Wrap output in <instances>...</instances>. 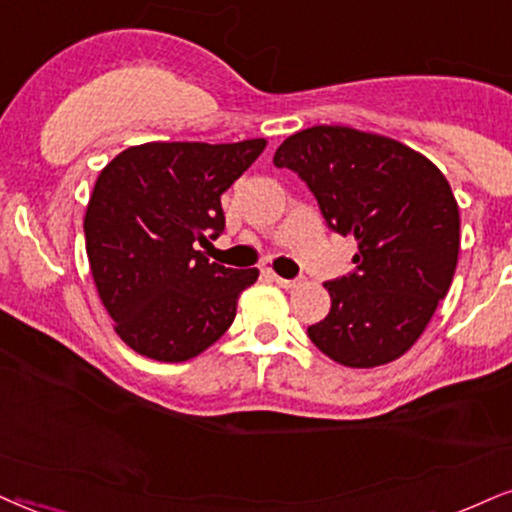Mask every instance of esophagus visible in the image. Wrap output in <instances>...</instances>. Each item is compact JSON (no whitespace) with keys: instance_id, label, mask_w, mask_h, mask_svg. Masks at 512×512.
I'll use <instances>...</instances> for the list:
<instances>
[{"instance_id":"34e87169","label":"esophagus","mask_w":512,"mask_h":512,"mask_svg":"<svg viewBox=\"0 0 512 512\" xmlns=\"http://www.w3.org/2000/svg\"><path fill=\"white\" fill-rule=\"evenodd\" d=\"M271 278H274V281L278 283V286L286 288V290H290V288H297V286H302V283H304V278H302V276H297V278H283V276H278V274H271Z\"/></svg>"}]
</instances>
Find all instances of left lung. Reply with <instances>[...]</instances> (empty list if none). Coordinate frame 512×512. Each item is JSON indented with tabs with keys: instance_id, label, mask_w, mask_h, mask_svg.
<instances>
[{
	"instance_id": "obj_1",
	"label": "left lung",
	"mask_w": 512,
	"mask_h": 512,
	"mask_svg": "<svg viewBox=\"0 0 512 512\" xmlns=\"http://www.w3.org/2000/svg\"><path fill=\"white\" fill-rule=\"evenodd\" d=\"M274 165L309 186L328 229L357 241L354 269L326 281L331 312L309 340L342 366L399 359L454 281L461 217L449 181L413 148L340 125L288 137Z\"/></svg>"
}]
</instances>
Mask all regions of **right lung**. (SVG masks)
<instances>
[{
	"mask_svg": "<svg viewBox=\"0 0 512 512\" xmlns=\"http://www.w3.org/2000/svg\"><path fill=\"white\" fill-rule=\"evenodd\" d=\"M264 146L153 141L101 170L84 215L87 257L115 333L134 352L186 361L229 331L238 295L260 271L210 262L196 243L222 234L219 198Z\"/></svg>",
	"mask_w": 512,
	"mask_h": 512,
	"instance_id": "right-lung-1",
	"label": "right lung"
}]
</instances>
